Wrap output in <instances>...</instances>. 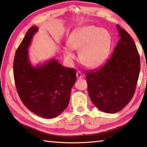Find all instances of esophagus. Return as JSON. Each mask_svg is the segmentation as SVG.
I'll return each instance as SVG.
<instances>
[{"label":"esophagus","instance_id":"obj_1","mask_svg":"<svg viewBox=\"0 0 147 147\" xmlns=\"http://www.w3.org/2000/svg\"><path fill=\"white\" fill-rule=\"evenodd\" d=\"M76 76L78 79H81L82 77H83V74H82L81 71H77V73H76Z\"/></svg>","mask_w":147,"mask_h":147}]
</instances>
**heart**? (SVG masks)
Returning a JSON list of instances; mask_svg holds the SVG:
<instances>
[{"label": "heart", "mask_w": 147, "mask_h": 147, "mask_svg": "<svg viewBox=\"0 0 147 147\" xmlns=\"http://www.w3.org/2000/svg\"><path fill=\"white\" fill-rule=\"evenodd\" d=\"M111 36L107 30L94 26L78 28L72 32L67 40L68 47L79 50V57L84 65L95 68L102 64L109 55ZM63 55L71 61L75 55L68 48L63 49Z\"/></svg>", "instance_id": "obj_1"}]
</instances>
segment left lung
<instances>
[{
  "mask_svg": "<svg viewBox=\"0 0 147 147\" xmlns=\"http://www.w3.org/2000/svg\"><path fill=\"white\" fill-rule=\"evenodd\" d=\"M120 37L104 66L86 73L90 98L101 111L114 114L132 99L140 71V55L131 36L116 25Z\"/></svg>",
  "mask_w": 147,
  "mask_h": 147,
  "instance_id": "1",
  "label": "left lung"
}]
</instances>
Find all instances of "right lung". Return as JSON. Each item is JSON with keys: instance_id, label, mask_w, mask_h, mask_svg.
<instances>
[{"instance_id": "right-lung-1", "label": "right lung", "mask_w": 147, "mask_h": 147, "mask_svg": "<svg viewBox=\"0 0 147 147\" xmlns=\"http://www.w3.org/2000/svg\"><path fill=\"white\" fill-rule=\"evenodd\" d=\"M38 30L31 27L15 53L13 75L18 94L26 107L46 119L60 115L69 104L76 71L65 68L56 59L33 66L28 48Z\"/></svg>"}]
</instances>
